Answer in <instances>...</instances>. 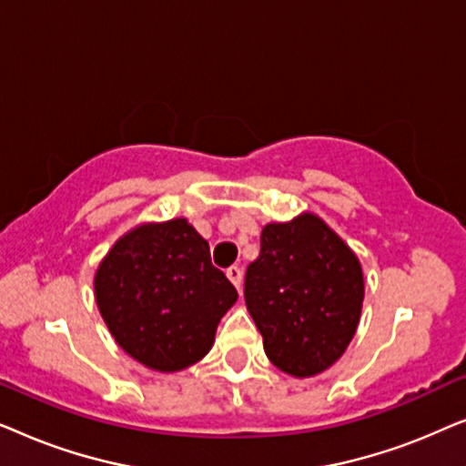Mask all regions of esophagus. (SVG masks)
<instances>
[{
	"label": "esophagus",
	"instance_id": "esophagus-1",
	"mask_svg": "<svg viewBox=\"0 0 466 466\" xmlns=\"http://www.w3.org/2000/svg\"><path fill=\"white\" fill-rule=\"evenodd\" d=\"M227 278L231 279L235 289L241 290V278H244V273H241V269H239L238 265H231V267H228V269H227Z\"/></svg>",
	"mask_w": 466,
	"mask_h": 466
}]
</instances>
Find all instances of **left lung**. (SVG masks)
I'll return each mask as SVG.
<instances>
[{"instance_id": "obj_1", "label": "left lung", "mask_w": 466, "mask_h": 466, "mask_svg": "<svg viewBox=\"0 0 466 466\" xmlns=\"http://www.w3.org/2000/svg\"><path fill=\"white\" fill-rule=\"evenodd\" d=\"M362 295L359 258L318 216L263 228L244 297L267 359L284 373L309 378L333 365L359 327Z\"/></svg>"}]
</instances>
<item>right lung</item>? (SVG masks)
Listing matches in <instances>:
<instances>
[{"label": "right lung", "instance_id": "1", "mask_svg": "<svg viewBox=\"0 0 466 466\" xmlns=\"http://www.w3.org/2000/svg\"><path fill=\"white\" fill-rule=\"evenodd\" d=\"M95 297L118 346L171 373L209 352L238 290L212 265L208 241L176 218L120 238L99 265Z\"/></svg>", "mask_w": 466, "mask_h": 466}]
</instances>
